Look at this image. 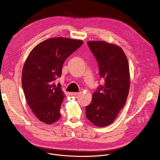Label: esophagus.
I'll use <instances>...</instances> for the list:
<instances>
[{
  "label": "esophagus",
  "mask_w": 160,
  "mask_h": 160,
  "mask_svg": "<svg viewBox=\"0 0 160 160\" xmlns=\"http://www.w3.org/2000/svg\"><path fill=\"white\" fill-rule=\"evenodd\" d=\"M78 93V92H71L72 96H77Z\"/></svg>",
  "instance_id": "esophagus-1"
}]
</instances>
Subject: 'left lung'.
Wrapping results in <instances>:
<instances>
[{
	"instance_id": "left-lung-1",
	"label": "left lung",
	"mask_w": 160,
	"mask_h": 160,
	"mask_svg": "<svg viewBox=\"0 0 160 160\" xmlns=\"http://www.w3.org/2000/svg\"><path fill=\"white\" fill-rule=\"evenodd\" d=\"M87 44L105 82L86 106V117L97 127H106L114 122L125 104L130 88L128 62L123 49L116 44L104 41H88Z\"/></svg>"
}]
</instances>
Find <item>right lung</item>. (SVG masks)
Instances as JSON below:
<instances>
[{
    "label": "right lung",
    "instance_id": "add662e5",
    "mask_svg": "<svg viewBox=\"0 0 160 160\" xmlns=\"http://www.w3.org/2000/svg\"><path fill=\"white\" fill-rule=\"evenodd\" d=\"M81 40L56 37L45 40L32 50L22 72V86L27 103L42 122L52 124L60 118L65 96L60 83L64 61L83 44Z\"/></svg>",
    "mask_w": 160,
    "mask_h": 160
}]
</instances>
